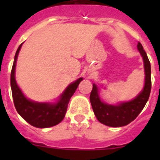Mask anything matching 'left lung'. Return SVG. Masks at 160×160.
<instances>
[{
	"instance_id": "obj_1",
	"label": "left lung",
	"mask_w": 160,
	"mask_h": 160,
	"mask_svg": "<svg viewBox=\"0 0 160 160\" xmlns=\"http://www.w3.org/2000/svg\"><path fill=\"white\" fill-rule=\"evenodd\" d=\"M137 48L144 60L145 81L143 90L134 100L116 105L105 104L100 100L97 86L93 84L90 96L93 111L98 120L107 126L121 127L129 124L136 119L149 100L151 90V66L146 52L140 42H138Z\"/></svg>"
}]
</instances>
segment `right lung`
<instances>
[{
	"label": "right lung",
	"instance_id": "1",
	"mask_svg": "<svg viewBox=\"0 0 160 160\" xmlns=\"http://www.w3.org/2000/svg\"><path fill=\"white\" fill-rule=\"evenodd\" d=\"M21 46L22 44L20 45L16 52L11 73V87L16 111L32 126L36 128H49L55 126L65 118L69 101L83 78H80L75 82L71 83L60 95V100H58L57 103H38L28 100L21 92L15 78L16 60Z\"/></svg>",
	"mask_w": 160,
	"mask_h": 160
}]
</instances>
